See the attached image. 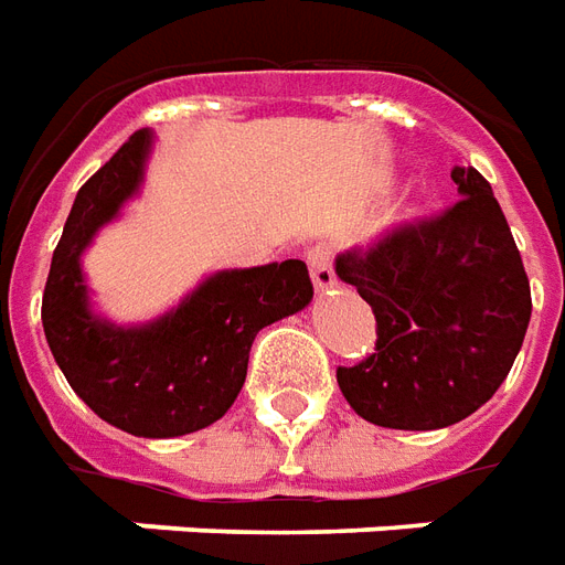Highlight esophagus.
<instances>
[{
	"mask_svg": "<svg viewBox=\"0 0 565 565\" xmlns=\"http://www.w3.org/2000/svg\"><path fill=\"white\" fill-rule=\"evenodd\" d=\"M307 265H310L312 286L319 291H328V288L337 286V274H333V255L324 249V246H316L307 255Z\"/></svg>",
	"mask_w": 565,
	"mask_h": 565,
	"instance_id": "34e87169",
	"label": "esophagus"
}]
</instances>
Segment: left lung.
Returning a JSON list of instances; mask_svg holds the SVG:
<instances>
[{
	"instance_id": "8db88e82",
	"label": "left lung",
	"mask_w": 565,
	"mask_h": 565,
	"mask_svg": "<svg viewBox=\"0 0 565 565\" xmlns=\"http://www.w3.org/2000/svg\"><path fill=\"white\" fill-rule=\"evenodd\" d=\"M460 201L337 255V277L376 316V349L337 370L364 422L439 430L491 401L524 343L533 300L512 228L476 168H455Z\"/></svg>"
}]
</instances>
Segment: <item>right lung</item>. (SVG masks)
I'll list each match as a JSON object with an SVG mask.
<instances>
[{
  "label": "right lung",
  "mask_w": 565,
  "mask_h": 565,
  "mask_svg": "<svg viewBox=\"0 0 565 565\" xmlns=\"http://www.w3.org/2000/svg\"><path fill=\"white\" fill-rule=\"evenodd\" d=\"M152 135L135 131L86 180L53 249L41 322L74 394L131 436L171 439L220 422L237 401L255 333L312 300L298 258L220 270L147 324H114L89 307L81 255L96 232L138 195Z\"/></svg>",
  "instance_id": "1"
}]
</instances>
